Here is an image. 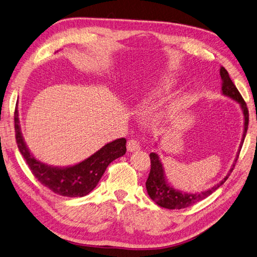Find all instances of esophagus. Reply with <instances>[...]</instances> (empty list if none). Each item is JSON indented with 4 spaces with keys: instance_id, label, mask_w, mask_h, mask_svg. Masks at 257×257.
Returning a JSON list of instances; mask_svg holds the SVG:
<instances>
[{
    "instance_id": "1",
    "label": "esophagus",
    "mask_w": 257,
    "mask_h": 257,
    "mask_svg": "<svg viewBox=\"0 0 257 257\" xmlns=\"http://www.w3.org/2000/svg\"><path fill=\"white\" fill-rule=\"evenodd\" d=\"M127 150L130 153L138 152V151L141 150V145H140V143L138 142L137 140L131 139V140H129L128 142H127Z\"/></svg>"
}]
</instances>
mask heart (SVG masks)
<instances>
[{
    "label": "heart",
    "instance_id": "heart-1",
    "mask_svg": "<svg viewBox=\"0 0 257 257\" xmlns=\"http://www.w3.org/2000/svg\"><path fill=\"white\" fill-rule=\"evenodd\" d=\"M165 86H167V82L164 81H159L155 83L154 86H152L150 89L147 90V92L142 96V101L145 103H148L153 101L154 99L160 97L163 93H164V89Z\"/></svg>",
    "mask_w": 257,
    "mask_h": 257
}]
</instances>
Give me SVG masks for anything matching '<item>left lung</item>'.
<instances>
[{
  "mask_svg": "<svg viewBox=\"0 0 257 257\" xmlns=\"http://www.w3.org/2000/svg\"><path fill=\"white\" fill-rule=\"evenodd\" d=\"M220 76L222 80V94L233 99L241 107V111L243 114V135L241 142H240L239 145V150L236 155V158L234 160L233 165H231L230 170L228 171L227 175L220 180L217 185H214L212 188L205 190L203 192L200 193H187L183 192L180 190H177L175 188H173L169 183L168 179L165 177V172L163 164L161 160L159 159V156L156 153H151V163H152V168L150 175H148V178L146 180V189H147V193L150 195L152 200L160 207H163V208L167 209H183L187 208V207L193 205L194 203L200 202L207 196H209L211 193H213L218 188H220L223 184L225 183L228 176L230 175L231 171L234 170L235 164L237 162L238 156L240 153V150H241L243 141L246 135V130H247V125H249V111H247L246 104L243 100V98L240 95L239 90L233 83V81L230 80L228 72L224 67L220 68Z\"/></svg>",
  "mask_w": 257,
  "mask_h": 257,
  "instance_id": "left-lung-1",
  "label": "left lung"
}]
</instances>
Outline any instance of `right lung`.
<instances>
[{
    "label": "right lung",
    "instance_id": "1",
    "mask_svg": "<svg viewBox=\"0 0 257 257\" xmlns=\"http://www.w3.org/2000/svg\"><path fill=\"white\" fill-rule=\"evenodd\" d=\"M19 114L15 110L16 141L29 168L41 185L52 192L67 196L82 197L93 191L112 161L126 154V139H116L105 144L87 159L70 167H52L37 160L28 148L21 132Z\"/></svg>",
    "mask_w": 257,
    "mask_h": 257
}]
</instances>
